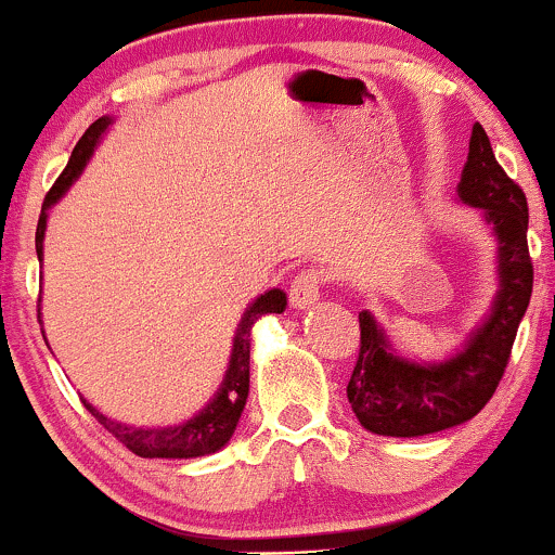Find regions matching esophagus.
Listing matches in <instances>:
<instances>
[{
	"instance_id": "obj_1",
	"label": "esophagus",
	"mask_w": 555,
	"mask_h": 555,
	"mask_svg": "<svg viewBox=\"0 0 555 555\" xmlns=\"http://www.w3.org/2000/svg\"><path fill=\"white\" fill-rule=\"evenodd\" d=\"M323 273L318 269H305L299 271L295 279H292L289 286V302L292 308L305 310V308H313V305L321 299V289H323Z\"/></svg>"
}]
</instances>
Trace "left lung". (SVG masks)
<instances>
[{"mask_svg":"<svg viewBox=\"0 0 555 555\" xmlns=\"http://www.w3.org/2000/svg\"><path fill=\"white\" fill-rule=\"evenodd\" d=\"M456 197L477 208L493 234L499 289L480 326L443 360L401 358L371 310H362L360 358L347 397L362 428L378 436H430L473 420L493 397L530 305L527 197L495 162L480 122L473 125Z\"/></svg>","mask_w":555,"mask_h":555,"instance_id":"1","label":"left lung"}]
</instances>
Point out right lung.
Segmentation results:
<instances>
[{"label": "right lung", "instance_id": "add662e5", "mask_svg": "<svg viewBox=\"0 0 555 555\" xmlns=\"http://www.w3.org/2000/svg\"><path fill=\"white\" fill-rule=\"evenodd\" d=\"M112 117H99L88 127L86 135L78 140V145L73 149L65 171L60 175V180L54 182V188L49 190V195L43 197L41 216H38L36 227V256L43 263V237H47V221L49 211L56 203L65 197V193L73 188L75 180L82 175L86 164L91 162L93 151L99 149L101 138L109 130ZM286 310V295L284 289H269L263 295L253 299L250 305L242 313L237 331H234L232 339V352H229V365L224 373V380L216 388V393L208 399V404L203 410H197L193 417L182 420L177 425H164V428H135V425L119 423V420L106 417L104 412H99L88 399H82L86 410L104 425L106 430L117 438L119 443H125L132 454L145 456V460H195V456H208L216 454L219 449L232 441L234 430L245 410L247 393H250V334L256 326L258 318L269 313H284ZM41 318V313H38ZM43 331V328H41Z\"/></svg>", "mask_w": 555, "mask_h": 555}]
</instances>
